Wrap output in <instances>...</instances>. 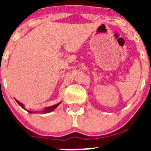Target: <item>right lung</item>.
<instances>
[{
	"instance_id": "add662e5",
	"label": "right lung",
	"mask_w": 151,
	"mask_h": 151,
	"mask_svg": "<svg viewBox=\"0 0 151 151\" xmlns=\"http://www.w3.org/2000/svg\"><path fill=\"white\" fill-rule=\"evenodd\" d=\"M16 101H17V102L18 103V104L19 105V106H20L21 107H22L24 109V106H23V104H22V103H20L19 101H17V100H16ZM60 104V103H59V104H56V105H53V106H49V107L45 108V110H43V112H44V113H48V112L52 111V110H54V109H55V108H57V106H58V105H59ZM27 111L29 112V113H33V112L29 111V110H27Z\"/></svg>"
}]
</instances>
